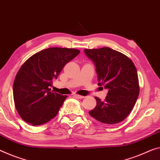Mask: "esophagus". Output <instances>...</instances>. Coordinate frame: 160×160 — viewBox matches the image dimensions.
I'll return each mask as SVG.
<instances>
[{
  "label": "esophagus",
  "instance_id": "34e87169",
  "mask_svg": "<svg viewBox=\"0 0 160 160\" xmlns=\"http://www.w3.org/2000/svg\"><path fill=\"white\" fill-rule=\"evenodd\" d=\"M74 97L77 98V99H82L84 98V97L83 96H81V95H77V94H75L74 95Z\"/></svg>",
  "mask_w": 160,
  "mask_h": 160
}]
</instances>
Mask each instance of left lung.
<instances>
[{"mask_svg":"<svg viewBox=\"0 0 160 160\" xmlns=\"http://www.w3.org/2000/svg\"><path fill=\"white\" fill-rule=\"evenodd\" d=\"M84 53L94 63L98 85L108 90L104 102L95 97L97 106L88 114L105 124L122 122L133 109L139 94L134 63L127 56L108 47L84 49Z\"/></svg>","mask_w":160,"mask_h":160,"instance_id":"obj_1","label":"left lung"}]
</instances>
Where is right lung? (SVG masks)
Segmentation results:
<instances>
[{"instance_id": "add662e5", "label": "right lung", "mask_w": 160, "mask_h": 160, "mask_svg": "<svg viewBox=\"0 0 160 160\" xmlns=\"http://www.w3.org/2000/svg\"><path fill=\"white\" fill-rule=\"evenodd\" d=\"M79 50L49 48L33 55L17 73L13 94L17 112L33 126L46 124L56 116L67 96L51 92L63 66Z\"/></svg>"}]
</instances>
